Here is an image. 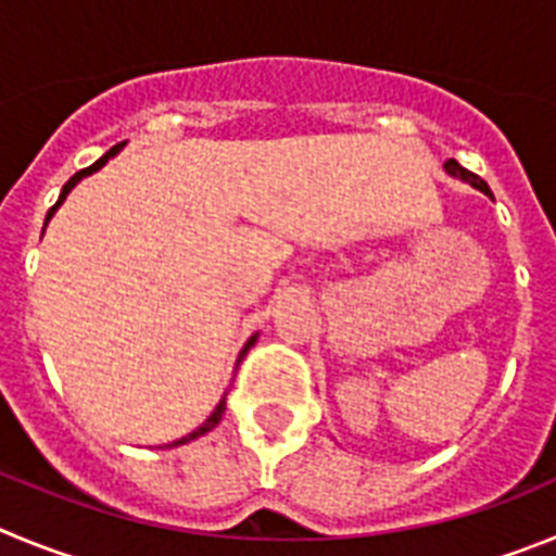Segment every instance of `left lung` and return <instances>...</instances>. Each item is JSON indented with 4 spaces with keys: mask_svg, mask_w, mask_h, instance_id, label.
<instances>
[{
    "mask_svg": "<svg viewBox=\"0 0 556 556\" xmlns=\"http://www.w3.org/2000/svg\"><path fill=\"white\" fill-rule=\"evenodd\" d=\"M443 168H446V174H452V177L463 179V182H468V185H473V188H477V191H482L484 197H490V199H493V193H490L488 182H484V179H479L477 174H471V172H468V168H463V166H459L457 160H446V163H443Z\"/></svg>",
    "mask_w": 556,
    "mask_h": 556,
    "instance_id": "left-lung-1",
    "label": "left lung"
}]
</instances>
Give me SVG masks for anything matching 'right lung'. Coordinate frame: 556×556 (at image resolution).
Masks as SVG:
<instances>
[{
	"label": "right lung",
	"mask_w": 556,
	"mask_h": 556,
	"mask_svg": "<svg viewBox=\"0 0 556 556\" xmlns=\"http://www.w3.org/2000/svg\"><path fill=\"white\" fill-rule=\"evenodd\" d=\"M122 147H124V143H118V147H113V149H110V152H104V154H102V157H99V160H97V163H93V166H88V168H83V172H77V174H74V177H72V179H68V182H66V185H63V191H60L58 202H54V207H52V210H49V213H47V224H49V222H52V216H54V213H58V207H60V204L66 202V197H68V193H72V191H74V185H77V182H79V179H85V177H91V174H93V172H99V168H102V166H104V163H108V160H110V157H116V154H118V152H122ZM43 229H47V227H43ZM254 340H257V334H252V338H249V340H247V343H243L241 354H238V363H241V359H243V357H247V352H249V349H252V346H254ZM238 363H235V365H238ZM224 409H227V393H224V396H222V402H218V404H216V409H213V413H210V415H207V421H204V424H202V427H197V429H193V432H188V434H185V438H177V440H172V443H166V446H160V448H177V446H185V443H191V440H197V438H202V434L213 432V429H216V427H218V421H222V415H224Z\"/></svg>",
	"instance_id": "1"
}]
</instances>
